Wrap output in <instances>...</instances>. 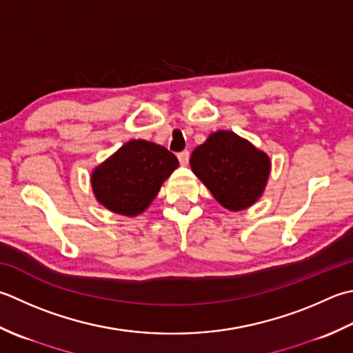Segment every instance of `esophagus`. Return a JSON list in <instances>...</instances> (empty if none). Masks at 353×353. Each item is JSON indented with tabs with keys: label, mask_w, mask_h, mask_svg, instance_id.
Returning <instances> with one entry per match:
<instances>
[{
	"label": "esophagus",
	"mask_w": 353,
	"mask_h": 353,
	"mask_svg": "<svg viewBox=\"0 0 353 353\" xmlns=\"http://www.w3.org/2000/svg\"><path fill=\"white\" fill-rule=\"evenodd\" d=\"M177 159H179V162H181V165H188V162H190V151H182V153H179L177 154Z\"/></svg>",
	"instance_id": "1"
}]
</instances>
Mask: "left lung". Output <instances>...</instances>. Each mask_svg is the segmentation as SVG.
<instances>
[{
	"label": "left lung",
	"mask_w": 353,
	"mask_h": 353,
	"mask_svg": "<svg viewBox=\"0 0 353 353\" xmlns=\"http://www.w3.org/2000/svg\"><path fill=\"white\" fill-rule=\"evenodd\" d=\"M191 170L230 211L252 206L263 196L271 159L234 131L219 130L192 151Z\"/></svg>",
	"instance_id": "obj_1"
}]
</instances>
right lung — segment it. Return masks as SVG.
<instances>
[{"label":"right lung","mask_w":353,"mask_h":353,"mask_svg":"<svg viewBox=\"0 0 353 353\" xmlns=\"http://www.w3.org/2000/svg\"><path fill=\"white\" fill-rule=\"evenodd\" d=\"M177 167V157L162 145L133 139L98 165L90 182L96 200L108 211L136 217Z\"/></svg>","instance_id":"1"}]
</instances>
